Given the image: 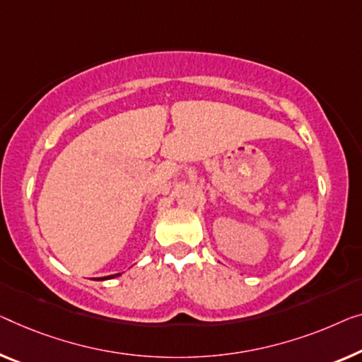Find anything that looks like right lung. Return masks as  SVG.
<instances>
[{"label":"right lung","mask_w":362,"mask_h":362,"mask_svg":"<svg viewBox=\"0 0 362 362\" xmlns=\"http://www.w3.org/2000/svg\"><path fill=\"white\" fill-rule=\"evenodd\" d=\"M115 276H120V273H118V274H110V276H107V278H102V279H110V278H115Z\"/></svg>","instance_id":"add662e5"}]
</instances>
